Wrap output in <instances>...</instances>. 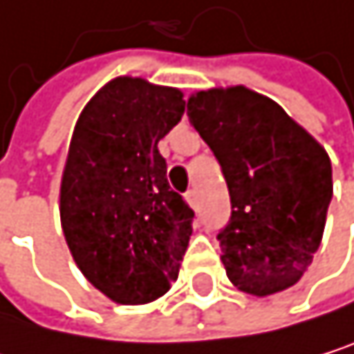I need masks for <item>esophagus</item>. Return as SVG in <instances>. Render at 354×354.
<instances>
[{"label":"esophagus","mask_w":354,"mask_h":354,"mask_svg":"<svg viewBox=\"0 0 354 354\" xmlns=\"http://www.w3.org/2000/svg\"><path fill=\"white\" fill-rule=\"evenodd\" d=\"M185 201H187V205H189L192 209H196V205H198V198H196V192H194V189H189V192L185 194Z\"/></svg>","instance_id":"1"}]
</instances>
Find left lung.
<instances>
[{
  "instance_id": "obj_1",
  "label": "left lung",
  "mask_w": 354,
  "mask_h": 354,
  "mask_svg": "<svg viewBox=\"0 0 354 354\" xmlns=\"http://www.w3.org/2000/svg\"><path fill=\"white\" fill-rule=\"evenodd\" d=\"M187 115L227 183L232 217L217 241L230 283L257 297L293 287L321 245L333 194L325 147L247 86L194 93Z\"/></svg>"
}]
</instances>
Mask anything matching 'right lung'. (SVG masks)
Returning a JSON list of instances; mask_svg holds the SVG:
<instances>
[{
	"label": "right lung",
	"instance_id": "right-lung-1",
	"mask_svg": "<svg viewBox=\"0 0 354 354\" xmlns=\"http://www.w3.org/2000/svg\"><path fill=\"white\" fill-rule=\"evenodd\" d=\"M183 111L179 88L120 75L75 122L61 225L82 274L115 304L153 302L179 274L194 211L171 189L158 141Z\"/></svg>",
	"mask_w": 354,
	"mask_h": 354
}]
</instances>
